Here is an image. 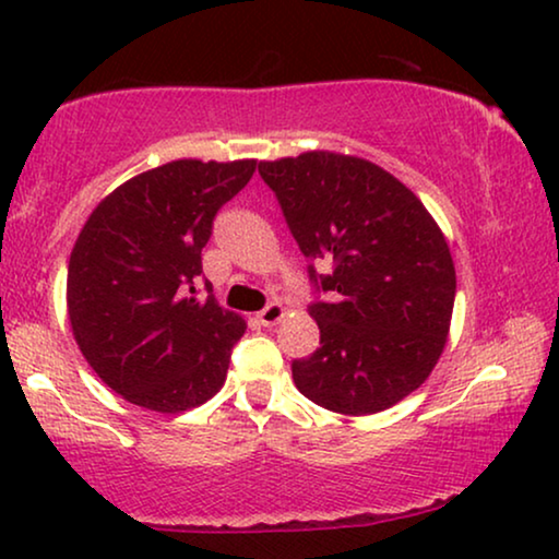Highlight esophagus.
<instances>
[{"label":"esophagus","instance_id":"obj_1","mask_svg":"<svg viewBox=\"0 0 559 559\" xmlns=\"http://www.w3.org/2000/svg\"><path fill=\"white\" fill-rule=\"evenodd\" d=\"M257 318H259V323L266 325V328H270V325H277L280 320L285 318V308H282L280 302H270V305H266L264 310H259V312H257Z\"/></svg>","mask_w":559,"mask_h":559}]
</instances>
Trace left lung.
<instances>
[{
  "mask_svg": "<svg viewBox=\"0 0 559 559\" xmlns=\"http://www.w3.org/2000/svg\"><path fill=\"white\" fill-rule=\"evenodd\" d=\"M289 231L333 302H312L320 348L293 361L295 386L338 415H377L430 377L448 343L455 264L412 190L364 157L312 150L264 159ZM310 277L318 282L310 266Z\"/></svg>",
  "mask_w": 559,
  "mask_h": 559,
  "instance_id": "left-lung-1",
  "label": "left lung"
}]
</instances>
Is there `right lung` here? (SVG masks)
Masks as SVG:
<instances>
[{"instance_id":"obj_1","label":"right lung","mask_w":559,"mask_h":559,"mask_svg":"<svg viewBox=\"0 0 559 559\" xmlns=\"http://www.w3.org/2000/svg\"><path fill=\"white\" fill-rule=\"evenodd\" d=\"M254 170L257 159L152 167L111 190L73 243V338L98 379L136 407L178 415L224 386L247 323L213 295L198 297L195 282L213 218Z\"/></svg>"}]
</instances>
